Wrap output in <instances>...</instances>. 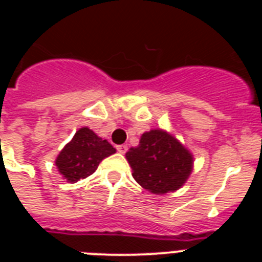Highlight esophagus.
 Segmentation results:
<instances>
[{"instance_id": "esophagus-1", "label": "esophagus", "mask_w": 262, "mask_h": 262, "mask_svg": "<svg viewBox=\"0 0 262 262\" xmlns=\"http://www.w3.org/2000/svg\"><path fill=\"white\" fill-rule=\"evenodd\" d=\"M127 145L126 144H120V145H117V151L119 152V154H126L127 152Z\"/></svg>"}]
</instances>
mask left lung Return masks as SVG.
<instances>
[{
  "instance_id": "obj_1",
  "label": "left lung",
  "mask_w": 262,
  "mask_h": 262,
  "mask_svg": "<svg viewBox=\"0 0 262 262\" xmlns=\"http://www.w3.org/2000/svg\"><path fill=\"white\" fill-rule=\"evenodd\" d=\"M126 159L135 181L157 195L184 186L194 165L191 152L172 134L161 128L143 134L138 147L129 148Z\"/></svg>"
}]
</instances>
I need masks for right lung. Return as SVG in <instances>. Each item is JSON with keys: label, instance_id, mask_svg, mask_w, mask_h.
Segmentation results:
<instances>
[{"label": "right lung", "instance_id": "right-lung-1", "mask_svg": "<svg viewBox=\"0 0 262 262\" xmlns=\"http://www.w3.org/2000/svg\"><path fill=\"white\" fill-rule=\"evenodd\" d=\"M113 154L115 148L106 139L99 138L89 127H81L57 155L55 164L61 177L75 184L93 174L99 163Z\"/></svg>", "mask_w": 262, "mask_h": 262}]
</instances>
